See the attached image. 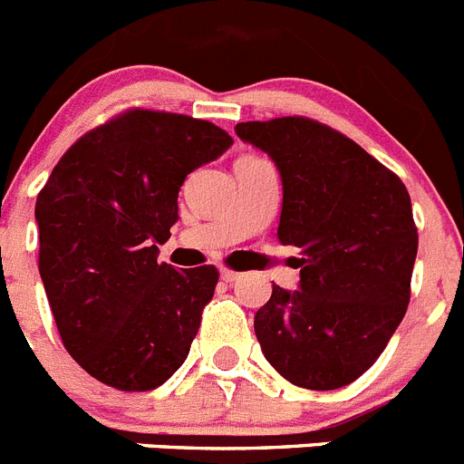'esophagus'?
Instances as JSON below:
<instances>
[{
  "label": "esophagus",
  "mask_w": 464,
  "mask_h": 464,
  "mask_svg": "<svg viewBox=\"0 0 464 464\" xmlns=\"http://www.w3.org/2000/svg\"><path fill=\"white\" fill-rule=\"evenodd\" d=\"M239 276H241V274L232 272V269H220V278H223L225 283H235Z\"/></svg>",
  "instance_id": "34e87169"
}]
</instances>
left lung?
Masks as SVG:
<instances>
[{"mask_svg": "<svg viewBox=\"0 0 464 464\" xmlns=\"http://www.w3.org/2000/svg\"><path fill=\"white\" fill-rule=\"evenodd\" d=\"M283 186L278 241L297 246L299 285H272L256 337L274 370L334 391L370 370L409 306L418 253L404 183L355 141L309 118L239 122Z\"/></svg>", "mask_w": 464, "mask_h": 464, "instance_id": "1", "label": "left lung"}]
</instances>
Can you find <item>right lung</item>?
I'll return each instance as SVG.
<instances>
[{"label": "right lung", "instance_id": "add662e5", "mask_svg": "<svg viewBox=\"0 0 464 464\" xmlns=\"http://www.w3.org/2000/svg\"><path fill=\"white\" fill-rule=\"evenodd\" d=\"M232 137L134 109L81 137L36 197L39 274L64 348L102 383L153 391L188 358L218 269L158 265L190 171Z\"/></svg>", "mask_w": 464, "mask_h": 464}]
</instances>
